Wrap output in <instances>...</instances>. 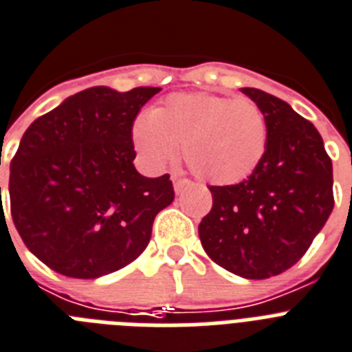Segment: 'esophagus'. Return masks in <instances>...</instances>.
<instances>
[{"label": "esophagus", "instance_id": "esophagus-1", "mask_svg": "<svg viewBox=\"0 0 352 352\" xmlns=\"http://www.w3.org/2000/svg\"><path fill=\"white\" fill-rule=\"evenodd\" d=\"M173 183H174V190H176V194H182L183 190H187V188L192 187V183L188 182V179H183V178H174Z\"/></svg>", "mask_w": 352, "mask_h": 352}]
</instances>
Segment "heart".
<instances>
[{
    "label": "heart",
    "mask_w": 352,
    "mask_h": 352,
    "mask_svg": "<svg viewBox=\"0 0 352 352\" xmlns=\"http://www.w3.org/2000/svg\"><path fill=\"white\" fill-rule=\"evenodd\" d=\"M133 146L153 169L183 158L203 182L235 185L254 173L267 149L269 128L262 108L248 98L174 94L149 119L135 122Z\"/></svg>",
    "instance_id": "obj_1"
}]
</instances>
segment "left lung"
I'll list each match as a JSON object with an SVG mask.
<instances>
[{
    "mask_svg": "<svg viewBox=\"0 0 352 352\" xmlns=\"http://www.w3.org/2000/svg\"><path fill=\"white\" fill-rule=\"evenodd\" d=\"M262 108L267 149L244 182L208 187L213 205L199 222L203 249L248 279L278 276L297 263L335 206L333 164L320 133L283 99L242 89Z\"/></svg>",
    "mask_w": 352,
    "mask_h": 352,
    "instance_id": "1",
    "label": "left lung"
}]
</instances>
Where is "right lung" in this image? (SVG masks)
<instances>
[{"label": "right lung", "mask_w": 352, "mask_h": 352, "mask_svg": "<svg viewBox=\"0 0 352 352\" xmlns=\"http://www.w3.org/2000/svg\"><path fill=\"white\" fill-rule=\"evenodd\" d=\"M158 87H92L30 124L10 162V213L26 248L67 278L122 269L149 244L174 199L169 174L146 178L133 122ZM1 190V187H0Z\"/></svg>", "instance_id": "1"}]
</instances>
